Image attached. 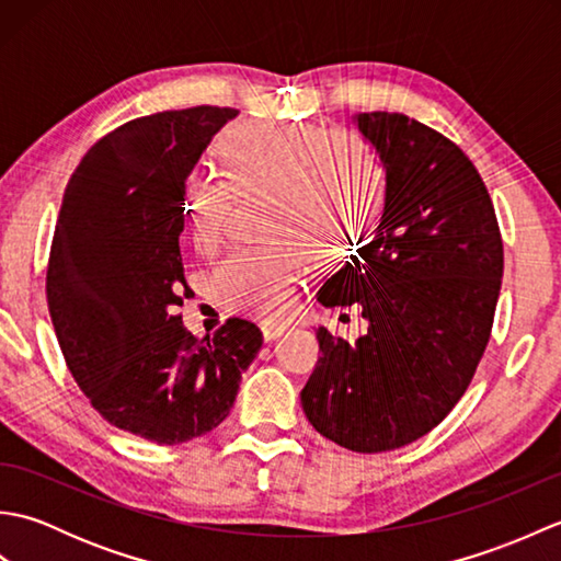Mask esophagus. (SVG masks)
Listing matches in <instances>:
<instances>
[{"label":"esophagus","instance_id":"1","mask_svg":"<svg viewBox=\"0 0 561 561\" xmlns=\"http://www.w3.org/2000/svg\"><path fill=\"white\" fill-rule=\"evenodd\" d=\"M262 330V337L265 340H277L279 335H284V332L289 330V323H277V320H265V323L260 325Z\"/></svg>","mask_w":561,"mask_h":561}]
</instances>
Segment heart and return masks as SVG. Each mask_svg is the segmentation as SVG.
Listing matches in <instances>:
<instances>
[{
  "label": "heart",
  "mask_w": 561,
  "mask_h": 561,
  "mask_svg": "<svg viewBox=\"0 0 561 561\" xmlns=\"http://www.w3.org/2000/svg\"><path fill=\"white\" fill-rule=\"evenodd\" d=\"M221 151L229 175L187 178L185 209L199 250L217 245L236 193H270L262 248H233L214 267L224 306L241 313H282L318 260L371 231L383 207L386 175L366 141L311 125H236Z\"/></svg>",
  "instance_id": "1"
}]
</instances>
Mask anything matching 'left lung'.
Segmentation results:
<instances>
[{
	"instance_id": "left-lung-1",
	"label": "left lung",
	"mask_w": 561,
	"mask_h": 561,
	"mask_svg": "<svg viewBox=\"0 0 561 561\" xmlns=\"http://www.w3.org/2000/svg\"><path fill=\"white\" fill-rule=\"evenodd\" d=\"M386 173L380 221L318 289L323 306H362L350 344L318 328L301 390L318 434L356 453L408 446L444 420L490 342L504 245L482 178L460 147L402 113H356Z\"/></svg>"
}]
</instances>
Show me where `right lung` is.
<instances>
[{
    "label": "right lung",
    "mask_w": 561,
    "mask_h": 561,
    "mask_svg": "<svg viewBox=\"0 0 561 561\" xmlns=\"http://www.w3.org/2000/svg\"><path fill=\"white\" fill-rule=\"evenodd\" d=\"M233 108L137 117L71 173L47 265V308L71 376L103 420L159 446L217 428L262 332L241 318L197 340L183 306L185 181Z\"/></svg>",
    "instance_id": "right-lung-1"
}]
</instances>
